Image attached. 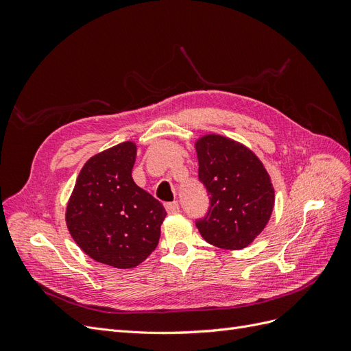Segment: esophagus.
I'll list each match as a JSON object with an SVG mask.
<instances>
[{
    "label": "esophagus",
    "instance_id": "1",
    "mask_svg": "<svg viewBox=\"0 0 351 351\" xmlns=\"http://www.w3.org/2000/svg\"><path fill=\"white\" fill-rule=\"evenodd\" d=\"M165 209L169 215L171 214H177V212H180V205L178 202H169V204H165Z\"/></svg>",
    "mask_w": 351,
    "mask_h": 351
}]
</instances>
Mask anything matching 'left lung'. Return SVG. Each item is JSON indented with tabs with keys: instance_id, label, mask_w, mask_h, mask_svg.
Instances as JSON below:
<instances>
[{
	"instance_id": "left-lung-1",
	"label": "left lung",
	"mask_w": 351,
	"mask_h": 351,
	"mask_svg": "<svg viewBox=\"0 0 351 351\" xmlns=\"http://www.w3.org/2000/svg\"><path fill=\"white\" fill-rule=\"evenodd\" d=\"M199 182L209 196L205 217L196 219L208 243L239 250L261 234L274 209V187L259 158L246 146L219 134L196 142Z\"/></svg>"
}]
</instances>
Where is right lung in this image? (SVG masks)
Returning a JSON list of instances; mask_svg holds the SVG:
<instances>
[{
	"label": "right lung",
	"instance_id": "1",
	"mask_svg": "<svg viewBox=\"0 0 351 351\" xmlns=\"http://www.w3.org/2000/svg\"><path fill=\"white\" fill-rule=\"evenodd\" d=\"M136 145L123 142L83 165L66 221L77 246L97 262L127 269L142 263L161 236L165 208L133 182Z\"/></svg>",
	"mask_w": 351,
	"mask_h": 351
}]
</instances>
